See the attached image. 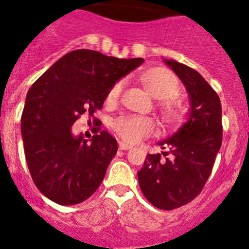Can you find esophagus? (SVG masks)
<instances>
[{
    "label": "esophagus",
    "instance_id": "34e87169",
    "mask_svg": "<svg viewBox=\"0 0 249 249\" xmlns=\"http://www.w3.org/2000/svg\"><path fill=\"white\" fill-rule=\"evenodd\" d=\"M132 145L127 144V143L125 142H119V149L120 150H129V149H131Z\"/></svg>",
    "mask_w": 249,
    "mask_h": 249
}]
</instances>
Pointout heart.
<instances>
[{
	"label": "heart",
	"instance_id": "heart-1",
	"mask_svg": "<svg viewBox=\"0 0 249 249\" xmlns=\"http://www.w3.org/2000/svg\"><path fill=\"white\" fill-rule=\"evenodd\" d=\"M143 88L159 101L162 119L167 126H175L182 120V112L174 98L179 95V81L169 70L164 68H153L140 76ZM122 90V85L117 83L107 95L108 103H114ZM113 129L120 137L129 143H137L148 137L155 129L153 119L146 117L124 116L113 123Z\"/></svg>",
	"mask_w": 249,
	"mask_h": 249
}]
</instances>
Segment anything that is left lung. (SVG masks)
I'll list each match as a JSON object with an SVG mask.
<instances>
[{"instance_id":"obj_1","label":"left lung","mask_w":249,"mask_h":249,"mask_svg":"<svg viewBox=\"0 0 249 249\" xmlns=\"http://www.w3.org/2000/svg\"><path fill=\"white\" fill-rule=\"evenodd\" d=\"M163 62L186 88L190 99L187 122L159 142L168 151L148 154L137 173L144 197L161 210H173L195 199L210 177L222 144L219 96L198 71L174 59Z\"/></svg>"}]
</instances>
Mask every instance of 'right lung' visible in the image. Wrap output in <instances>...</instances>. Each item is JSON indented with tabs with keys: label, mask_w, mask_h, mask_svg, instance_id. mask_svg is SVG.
<instances>
[{
	"label": "right lung",
	"mask_w": 249,
	"mask_h": 249,
	"mask_svg": "<svg viewBox=\"0 0 249 249\" xmlns=\"http://www.w3.org/2000/svg\"><path fill=\"white\" fill-rule=\"evenodd\" d=\"M143 62L75 50L30 88L21 116L23 149L36 186L50 200L75 205L100 186L117 154L116 138L103 130L88 142L71 126L86 112L93 117L116 82Z\"/></svg>",
	"instance_id": "right-lung-1"
}]
</instances>
